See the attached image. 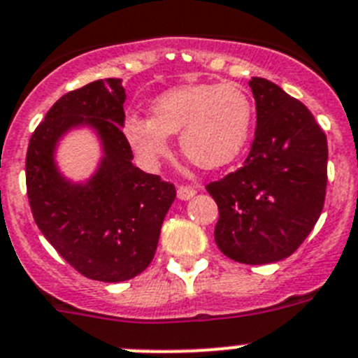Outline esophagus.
I'll return each instance as SVG.
<instances>
[{
	"label": "esophagus",
	"instance_id": "1",
	"mask_svg": "<svg viewBox=\"0 0 358 358\" xmlns=\"http://www.w3.org/2000/svg\"><path fill=\"white\" fill-rule=\"evenodd\" d=\"M198 192L196 185H180L178 187V198L180 199H191Z\"/></svg>",
	"mask_w": 358,
	"mask_h": 358
}]
</instances>
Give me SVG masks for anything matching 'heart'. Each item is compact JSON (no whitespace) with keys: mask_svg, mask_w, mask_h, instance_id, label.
Returning a JSON list of instances; mask_svg holds the SVG:
<instances>
[{"mask_svg":"<svg viewBox=\"0 0 358 358\" xmlns=\"http://www.w3.org/2000/svg\"><path fill=\"white\" fill-rule=\"evenodd\" d=\"M253 105L235 83H196L167 91L151 105V119L128 115L124 137L144 162L169 153V135H180L182 153L203 169L239 155L248 139Z\"/></svg>","mask_w":358,"mask_h":358,"instance_id":"heart-1","label":"heart"}]
</instances>
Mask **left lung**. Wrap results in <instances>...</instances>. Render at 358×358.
Segmentation results:
<instances>
[{
	"mask_svg": "<svg viewBox=\"0 0 358 358\" xmlns=\"http://www.w3.org/2000/svg\"><path fill=\"white\" fill-rule=\"evenodd\" d=\"M257 130L244 166L210 182L214 239L241 264L287 259L320 219L327 194V135L303 103L266 78H251Z\"/></svg>",
	"mask_w": 358,
	"mask_h": 358,
	"instance_id": "left-lung-1",
	"label": "left lung"
}]
</instances>
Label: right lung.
<instances>
[{
    "label": "right lung",
    "instance_id": "1",
    "mask_svg": "<svg viewBox=\"0 0 358 358\" xmlns=\"http://www.w3.org/2000/svg\"><path fill=\"white\" fill-rule=\"evenodd\" d=\"M127 99L119 78L96 80L64 94L31 135L27 151V192L38 230L80 275L124 282L150 266L164 217L176 198L171 182L141 171L124 137ZM99 131L106 157L83 186L64 180L54 146L69 127Z\"/></svg>",
    "mask_w": 358,
    "mask_h": 358
}]
</instances>
